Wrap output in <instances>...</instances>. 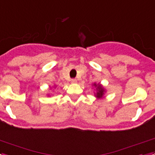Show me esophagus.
<instances>
[{
    "instance_id": "esophagus-1",
    "label": "esophagus",
    "mask_w": 155,
    "mask_h": 155,
    "mask_svg": "<svg viewBox=\"0 0 155 155\" xmlns=\"http://www.w3.org/2000/svg\"><path fill=\"white\" fill-rule=\"evenodd\" d=\"M71 82H72V83H76L77 82V79H75V78L71 79Z\"/></svg>"
}]
</instances>
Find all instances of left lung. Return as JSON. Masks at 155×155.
Returning <instances> with one entry per match:
<instances>
[{"mask_svg": "<svg viewBox=\"0 0 155 155\" xmlns=\"http://www.w3.org/2000/svg\"><path fill=\"white\" fill-rule=\"evenodd\" d=\"M94 86L97 87V93H95V96L97 98H102L104 96V93L105 92L104 89L103 88L101 85H100V84H94Z\"/></svg>", "mask_w": 155, "mask_h": 155, "instance_id": "8db88e82", "label": "left lung"}]
</instances>
